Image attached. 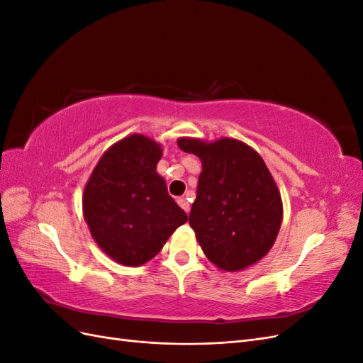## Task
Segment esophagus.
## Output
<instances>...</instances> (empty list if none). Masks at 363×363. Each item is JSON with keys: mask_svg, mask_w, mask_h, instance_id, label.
Segmentation results:
<instances>
[{"mask_svg": "<svg viewBox=\"0 0 363 363\" xmlns=\"http://www.w3.org/2000/svg\"><path fill=\"white\" fill-rule=\"evenodd\" d=\"M177 203H179V206L183 208V211L186 212V213H189V211H191V204H189V201L186 200V199H177Z\"/></svg>", "mask_w": 363, "mask_h": 363, "instance_id": "esophagus-1", "label": "esophagus"}]
</instances>
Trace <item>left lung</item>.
<instances>
[{
	"mask_svg": "<svg viewBox=\"0 0 363 363\" xmlns=\"http://www.w3.org/2000/svg\"><path fill=\"white\" fill-rule=\"evenodd\" d=\"M180 150L200 157L189 224L206 257L223 271L255 265L276 242L281 196L259 152L236 139L203 142L182 138Z\"/></svg>",
	"mask_w": 363,
	"mask_h": 363,
	"instance_id": "obj_1",
	"label": "left lung"
}]
</instances>
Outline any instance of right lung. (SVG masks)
<instances>
[{"label": "right lung", "mask_w": 363, "mask_h": 363, "mask_svg": "<svg viewBox=\"0 0 363 363\" xmlns=\"http://www.w3.org/2000/svg\"><path fill=\"white\" fill-rule=\"evenodd\" d=\"M160 157L156 140L127 136L104 152L84 186L83 215L91 235L121 265H144L188 221L156 171Z\"/></svg>", "instance_id": "right-lung-1"}]
</instances>
